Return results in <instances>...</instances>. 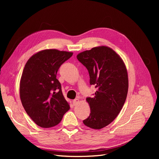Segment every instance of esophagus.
I'll use <instances>...</instances> for the list:
<instances>
[{"label": "esophagus", "mask_w": 159, "mask_h": 159, "mask_svg": "<svg viewBox=\"0 0 159 159\" xmlns=\"http://www.w3.org/2000/svg\"><path fill=\"white\" fill-rule=\"evenodd\" d=\"M79 102V99H78V98H75V99H74L73 101V104L74 106L76 105Z\"/></svg>", "instance_id": "34e87169"}]
</instances>
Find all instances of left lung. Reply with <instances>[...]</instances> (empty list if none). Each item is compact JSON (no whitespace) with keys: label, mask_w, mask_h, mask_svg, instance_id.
<instances>
[{"label":"left lung","mask_w":159,"mask_h":159,"mask_svg":"<svg viewBox=\"0 0 159 159\" xmlns=\"http://www.w3.org/2000/svg\"><path fill=\"white\" fill-rule=\"evenodd\" d=\"M77 58L88 70L90 84L97 88L93 98H86L91 113L83 123L90 128L101 129L114 120L126 101L128 91L126 66L114 50L105 46L81 52Z\"/></svg>","instance_id":"1"}]
</instances>
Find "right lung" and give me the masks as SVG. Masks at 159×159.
Wrapping results in <instances>:
<instances>
[{
	"instance_id": "right-lung-1",
	"label": "right lung",
	"mask_w": 159,
	"mask_h": 159,
	"mask_svg": "<svg viewBox=\"0 0 159 159\" xmlns=\"http://www.w3.org/2000/svg\"><path fill=\"white\" fill-rule=\"evenodd\" d=\"M72 52L44 49L31 56L24 66L20 82V98L25 111L37 125L52 128L70 110L57 73Z\"/></svg>"
}]
</instances>
